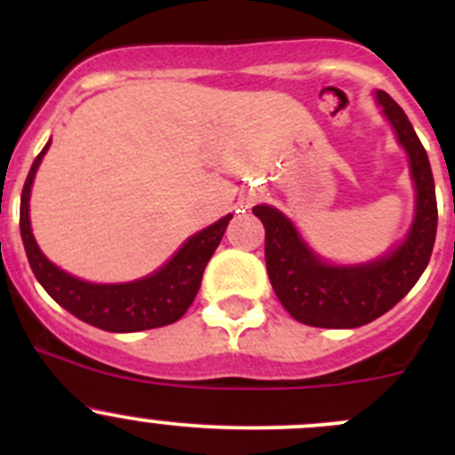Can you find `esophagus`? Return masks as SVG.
I'll return each instance as SVG.
<instances>
[{
	"label": "esophagus",
	"mask_w": 455,
	"mask_h": 455,
	"mask_svg": "<svg viewBox=\"0 0 455 455\" xmlns=\"http://www.w3.org/2000/svg\"><path fill=\"white\" fill-rule=\"evenodd\" d=\"M253 200H255V194H249V196H246L244 200H242V204H244V206H251V204H253Z\"/></svg>",
	"instance_id": "esophagus-1"
}]
</instances>
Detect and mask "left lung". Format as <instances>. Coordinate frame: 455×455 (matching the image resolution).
<instances>
[{"label":"left lung","mask_w":455,"mask_h":455,"mask_svg":"<svg viewBox=\"0 0 455 455\" xmlns=\"http://www.w3.org/2000/svg\"><path fill=\"white\" fill-rule=\"evenodd\" d=\"M374 100L405 149L414 182V220L398 244L374 259L337 264L316 253L277 206H253L266 228V270L275 295L291 316L315 328H359L379 319L414 288L434 251L438 206L427 151L387 92L376 90Z\"/></svg>","instance_id":"8db88e82"}]
</instances>
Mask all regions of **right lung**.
Segmentation results:
<instances>
[{"instance_id":"right-lung-1","label":"right lung","mask_w":455,"mask_h":455,"mask_svg":"<svg viewBox=\"0 0 455 455\" xmlns=\"http://www.w3.org/2000/svg\"><path fill=\"white\" fill-rule=\"evenodd\" d=\"M50 139L41 154L32 163L20 206V231L24 240L28 264L36 282L45 288L59 306L79 316L94 328L108 332H139V330L163 328L173 323L187 313L200 291L202 273L209 264L211 255L218 249L233 213L224 215L218 222L209 224L182 242L160 268L145 277L118 283H94L76 277L68 270L59 268L54 261L44 255L32 235L30 224V194L36 169L50 149Z\"/></svg>"}]
</instances>
